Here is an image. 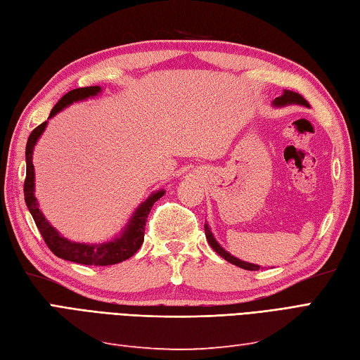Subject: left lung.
<instances>
[{"instance_id":"obj_1","label":"left lung","mask_w":360,"mask_h":360,"mask_svg":"<svg viewBox=\"0 0 360 360\" xmlns=\"http://www.w3.org/2000/svg\"><path fill=\"white\" fill-rule=\"evenodd\" d=\"M274 103L275 105H287V103H301V105H309L307 103V101L302 98L301 94H297V93H293V91H284V94L283 96H279V98H276L275 101H274ZM205 232H206V238H207V243L210 244V248H212L218 255L220 257H223L226 261H229V262H232V264H235V266H238V267H241V269H246V270H259V266H255V264H249V262H244V261H241V259H238V258H235V257H232L231 253H227L220 244H218L217 241H215V238H214V235L210 233V231H209V227H207V224H205Z\"/></svg>"}]
</instances>
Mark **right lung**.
Instances as JSON below:
<instances>
[{
	"label": "right lung",
	"mask_w": 360,
	"mask_h": 360,
	"mask_svg": "<svg viewBox=\"0 0 360 360\" xmlns=\"http://www.w3.org/2000/svg\"><path fill=\"white\" fill-rule=\"evenodd\" d=\"M101 91V86H84V89H76L64 94L63 98L58 101V103L50 111V117H53L58 111L63 110L67 105L73 103L76 101H82L90 98V96L98 94ZM47 122H42L41 125L34 128L27 140V146H25V163H27V169H25V180H24V200L27 205L30 214L37 224L39 233L42 235L44 241H46L47 248L55 253L58 258H63L67 261L77 262V264L84 266H112L117 262L125 261L131 258L134 253L140 249L143 244L145 238V226L148 215H150L153 205L159 200L165 191H157L148 198L145 203L140 205V207L136 210L133 218L129 220V224L127 229L122 233L119 238L108 241L105 244H81L68 241L64 236H60L53 227L49 224V221L44 218L42 212L38 207L37 198H34V168L32 162L33 148L42 131L46 129Z\"/></svg>",
	"instance_id": "1"
}]
</instances>
